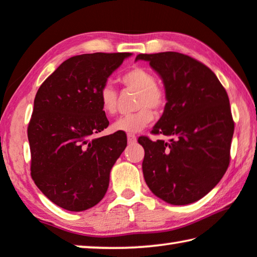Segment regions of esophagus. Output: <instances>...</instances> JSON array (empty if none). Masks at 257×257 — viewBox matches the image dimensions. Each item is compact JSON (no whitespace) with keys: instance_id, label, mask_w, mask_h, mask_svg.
<instances>
[{"instance_id":"34e87169","label":"esophagus","mask_w":257,"mask_h":257,"mask_svg":"<svg viewBox=\"0 0 257 257\" xmlns=\"http://www.w3.org/2000/svg\"><path fill=\"white\" fill-rule=\"evenodd\" d=\"M127 138H128V143H129V144L135 143L136 140H137V137H136L135 135H134V134H128Z\"/></svg>"}]
</instances>
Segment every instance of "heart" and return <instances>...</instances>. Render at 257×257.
<instances>
[{
  "instance_id": "b5f03b06",
  "label": "heart",
  "mask_w": 257,
  "mask_h": 257,
  "mask_svg": "<svg viewBox=\"0 0 257 257\" xmlns=\"http://www.w3.org/2000/svg\"><path fill=\"white\" fill-rule=\"evenodd\" d=\"M121 84L128 90L136 91L134 113L117 119L112 125L114 132L137 133L153 120V112H161L167 104L165 88L156 82V76L144 67L135 66L124 73ZM100 108L106 115H114L117 111V92L111 84L105 83L99 90Z\"/></svg>"
}]
</instances>
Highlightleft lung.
Masks as SVG:
<instances>
[{
    "instance_id": "obj_1",
    "label": "left lung",
    "mask_w": 257,
    "mask_h": 257,
    "mask_svg": "<svg viewBox=\"0 0 257 257\" xmlns=\"http://www.w3.org/2000/svg\"><path fill=\"white\" fill-rule=\"evenodd\" d=\"M160 74L165 112L152 129L169 142L138 138L150 190L172 205H189L213 190L230 164L234 132L229 96L214 72L180 52L140 54Z\"/></svg>"
}]
</instances>
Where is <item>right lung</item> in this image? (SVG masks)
Here are the masks:
<instances>
[{
  "mask_svg": "<svg viewBox=\"0 0 257 257\" xmlns=\"http://www.w3.org/2000/svg\"><path fill=\"white\" fill-rule=\"evenodd\" d=\"M132 54H84L65 60L41 84L27 136L31 176L55 205L82 211L106 193L109 172L127 146L123 133L93 138L108 127L99 90Z\"/></svg>",
  "mask_w": 257,
  "mask_h": 257,
  "instance_id": "right-lung-1",
  "label": "right lung"
}]
</instances>
